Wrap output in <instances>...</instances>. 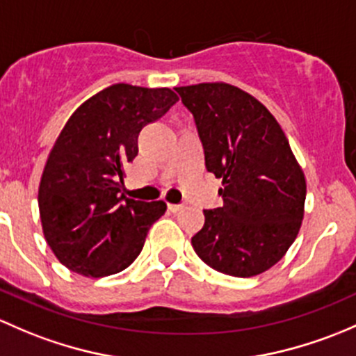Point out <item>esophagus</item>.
<instances>
[{"instance_id": "obj_1", "label": "esophagus", "mask_w": 356, "mask_h": 356, "mask_svg": "<svg viewBox=\"0 0 356 356\" xmlns=\"http://www.w3.org/2000/svg\"><path fill=\"white\" fill-rule=\"evenodd\" d=\"M183 207H185V205H183V204H168V209H170L171 212H178V211H181Z\"/></svg>"}]
</instances>
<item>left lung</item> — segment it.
Wrapping results in <instances>:
<instances>
[{"label":"left lung","mask_w":356,"mask_h":356,"mask_svg":"<svg viewBox=\"0 0 356 356\" xmlns=\"http://www.w3.org/2000/svg\"><path fill=\"white\" fill-rule=\"evenodd\" d=\"M175 90L195 120L205 168L222 179V205L204 211L193 250L219 273L257 276L283 259L300 232L302 168L280 123L250 94L221 82Z\"/></svg>","instance_id":"left-lung-1"}]
</instances>
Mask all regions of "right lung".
Returning <instances> with one entry per match:
<instances>
[{
    "label": "right lung",
    "mask_w": 356,
    "mask_h": 356,
    "mask_svg": "<svg viewBox=\"0 0 356 356\" xmlns=\"http://www.w3.org/2000/svg\"><path fill=\"white\" fill-rule=\"evenodd\" d=\"M177 101L171 89L116 83L70 116L47 157L38 197L47 245L70 270L102 277L138 257L166 204L127 199L123 166L138 154L142 128Z\"/></svg>",
    "instance_id": "add662e5"
}]
</instances>
